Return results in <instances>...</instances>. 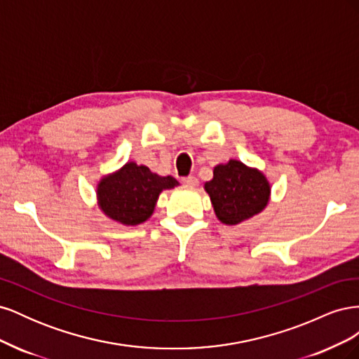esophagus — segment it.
<instances>
[{
    "instance_id": "34e87169",
    "label": "esophagus",
    "mask_w": 359,
    "mask_h": 359,
    "mask_svg": "<svg viewBox=\"0 0 359 359\" xmlns=\"http://www.w3.org/2000/svg\"><path fill=\"white\" fill-rule=\"evenodd\" d=\"M182 182L187 184V186H198V178L194 175H189V177H184L182 178Z\"/></svg>"
}]
</instances>
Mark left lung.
<instances>
[{
    "label": "left lung",
    "instance_id": "8db88e82",
    "mask_svg": "<svg viewBox=\"0 0 359 359\" xmlns=\"http://www.w3.org/2000/svg\"><path fill=\"white\" fill-rule=\"evenodd\" d=\"M217 219L224 224H238L262 211L271 187L262 172L229 160L214 168V177L205 182Z\"/></svg>",
    "mask_w": 359,
    "mask_h": 359
}]
</instances>
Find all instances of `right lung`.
Returning <instances> with one entry per match:
<instances>
[{"label":"right lung","instance_id":"add662e5","mask_svg":"<svg viewBox=\"0 0 359 359\" xmlns=\"http://www.w3.org/2000/svg\"><path fill=\"white\" fill-rule=\"evenodd\" d=\"M177 186L178 181L173 177H160L147 166L130 161L100 181L97 199L109 219L126 226H136L149 219L163 190Z\"/></svg>","mask_w":359,"mask_h":359}]
</instances>
